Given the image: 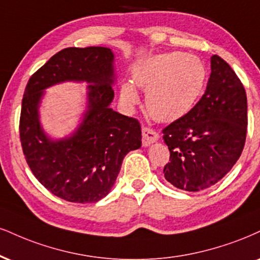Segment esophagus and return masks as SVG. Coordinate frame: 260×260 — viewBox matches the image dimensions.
Listing matches in <instances>:
<instances>
[{"label": "esophagus", "mask_w": 260, "mask_h": 260, "mask_svg": "<svg viewBox=\"0 0 260 260\" xmlns=\"http://www.w3.org/2000/svg\"><path fill=\"white\" fill-rule=\"evenodd\" d=\"M142 136H143L142 138L143 146H149L150 144L155 143L156 140H158V138H160L158 133L150 127H143Z\"/></svg>", "instance_id": "obj_1"}]
</instances>
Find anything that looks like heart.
Wrapping results in <instances>:
<instances>
[{
	"label": "heart",
	"mask_w": 260,
	"mask_h": 260,
	"mask_svg": "<svg viewBox=\"0 0 260 260\" xmlns=\"http://www.w3.org/2000/svg\"><path fill=\"white\" fill-rule=\"evenodd\" d=\"M206 69L195 55L179 52L161 53L144 60L133 70V83L121 86L126 105L139 102L138 88L145 89L149 114L160 122H172L187 114L201 95Z\"/></svg>",
	"instance_id": "heart-1"
}]
</instances>
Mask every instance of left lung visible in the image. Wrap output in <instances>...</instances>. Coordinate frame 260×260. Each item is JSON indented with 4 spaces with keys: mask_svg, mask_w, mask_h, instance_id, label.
<instances>
[{
    "mask_svg": "<svg viewBox=\"0 0 260 260\" xmlns=\"http://www.w3.org/2000/svg\"><path fill=\"white\" fill-rule=\"evenodd\" d=\"M211 70L198 104L162 129L171 154L165 178L185 191H200L218 183L239 160L246 142L245 87L219 55L211 58Z\"/></svg>",
    "mask_w": 260,
    "mask_h": 260,
    "instance_id": "left-lung-1",
    "label": "left lung"
}]
</instances>
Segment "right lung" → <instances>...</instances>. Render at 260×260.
Here are the masks:
<instances>
[{"instance_id":"add662e5","label":"right lung","mask_w":260,"mask_h":260,"mask_svg":"<svg viewBox=\"0 0 260 260\" xmlns=\"http://www.w3.org/2000/svg\"><path fill=\"white\" fill-rule=\"evenodd\" d=\"M114 53L106 47H69L41 67L25 88L19 122L23 152L31 172L53 195L75 203L105 198L128 152L142 146L138 120L110 108ZM65 80L89 83L87 110L73 136L53 141L38 117L43 89Z\"/></svg>"}]
</instances>
